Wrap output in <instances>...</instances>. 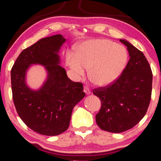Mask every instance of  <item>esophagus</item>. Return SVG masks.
Returning a JSON list of instances; mask_svg holds the SVG:
<instances>
[{
    "instance_id": "obj_1",
    "label": "esophagus",
    "mask_w": 161,
    "mask_h": 161,
    "mask_svg": "<svg viewBox=\"0 0 161 161\" xmlns=\"http://www.w3.org/2000/svg\"><path fill=\"white\" fill-rule=\"evenodd\" d=\"M84 92L87 95H90V94H91V90H90L89 88H88V87L85 86L84 87Z\"/></svg>"
}]
</instances>
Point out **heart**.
<instances>
[{
  "label": "heart",
  "mask_w": 161,
  "mask_h": 161,
  "mask_svg": "<svg viewBox=\"0 0 161 161\" xmlns=\"http://www.w3.org/2000/svg\"><path fill=\"white\" fill-rule=\"evenodd\" d=\"M66 64L76 76H82L85 69L95 86H107L119 77L128 61L126 49L108 39H92L75 48V55L68 53Z\"/></svg>",
  "instance_id": "heart-1"
}]
</instances>
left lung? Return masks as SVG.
Masks as SVG:
<instances>
[{
  "label": "left lung",
  "instance_id": "8db88e82",
  "mask_svg": "<svg viewBox=\"0 0 161 161\" xmlns=\"http://www.w3.org/2000/svg\"><path fill=\"white\" fill-rule=\"evenodd\" d=\"M119 41L129 51L128 64L114 84L93 92L101 102L96 123L102 130L114 133L139 123L148 108L152 90V72L144 53L128 41Z\"/></svg>",
  "mask_w": 161,
  "mask_h": 161
}]
</instances>
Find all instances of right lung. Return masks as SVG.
Here are the masks:
<instances>
[{
    "instance_id": "1",
    "label": "right lung",
    "mask_w": 161,
    "mask_h": 161,
    "mask_svg": "<svg viewBox=\"0 0 161 161\" xmlns=\"http://www.w3.org/2000/svg\"><path fill=\"white\" fill-rule=\"evenodd\" d=\"M62 35L42 38L23 50L11 69L14 105L23 123L44 136L64 132L69 125L73 108L85 97L83 86L68 78L60 65ZM32 65L44 66L47 75L42 86L33 90L27 84V72Z\"/></svg>"
}]
</instances>
